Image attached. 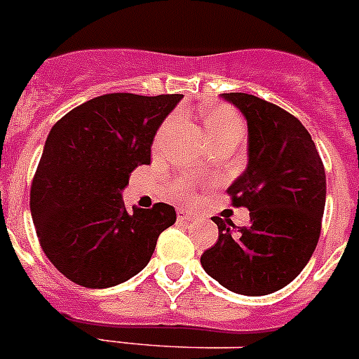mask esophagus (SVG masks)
Listing matches in <instances>:
<instances>
[{
    "instance_id": "34e87169",
    "label": "esophagus",
    "mask_w": 359,
    "mask_h": 359,
    "mask_svg": "<svg viewBox=\"0 0 359 359\" xmlns=\"http://www.w3.org/2000/svg\"><path fill=\"white\" fill-rule=\"evenodd\" d=\"M177 219H180V221H185V223H190V221L198 219V215L192 214V212L189 210H183V208H177Z\"/></svg>"
}]
</instances>
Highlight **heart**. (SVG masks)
<instances>
[{
	"label": "heart",
	"instance_id": "heart-1",
	"mask_svg": "<svg viewBox=\"0 0 359 359\" xmlns=\"http://www.w3.org/2000/svg\"><path fill=\"white\" fill-rule=\"evenodd\" d=\"M172 126L174 118H167L161 123V128L156 133V138H154V147H160L163 144ZM205 135H207L208 142L223 140V138H236V140H239L241 135H243V122H241L239 115L233 109L226 106H217L205 115ZM170 196L176 201H190L192 196H194L192 183L187 182V180L177 182L170 189Z\"/></svg>",
	"mask_w": 359,
	"mask_h": 359
}]
</instances>
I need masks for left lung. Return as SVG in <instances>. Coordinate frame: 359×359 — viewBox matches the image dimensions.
Listing matches in <instances>:
<instances>
[{
	"instance_id": "obj_1",
	"label": "left lung",
	"mask_w": 359,
	"mask_h": 359,
	"mask_svg": "<svg viewBox=\"0 0 359 359\" xmlns=\"http://www.w3.org/2000/svg\"><path fill=\"white\" fill-rule=\"evenodd\" d=\"M248 123V165L228 187L250 224L212 217L217 243L201 255L203 269L226 290L248 297L275 293L300 275L322 230L325 170L300 120L248 93H223ZM232 228L230 229L229 226Z\"/></svg>"
}]
</instances>
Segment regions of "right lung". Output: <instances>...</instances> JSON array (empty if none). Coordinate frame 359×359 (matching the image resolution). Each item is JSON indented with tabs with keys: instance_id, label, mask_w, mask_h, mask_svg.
I'll return each mask as SVG.
<instances>
[{
	"instance_id": "add662e5",
	"label": "right lung",
	"mask_w": 359,
	"mask_h": 359,
	"mask_svg": "<svg viewBox=\"0 0 359 359\" xmlns=\"http://www.w3.org/2000/svg\"><path fill=\"white\" fill-rule=\"evenodd\" d=\"M183 95L109 93L66 113L50 131L30 189V212L44 255L66 278L104 290L151 261L176 223L167 203L126 210L122 190L151 163L161 122Z\"/></svg>"
}]
</instances>
